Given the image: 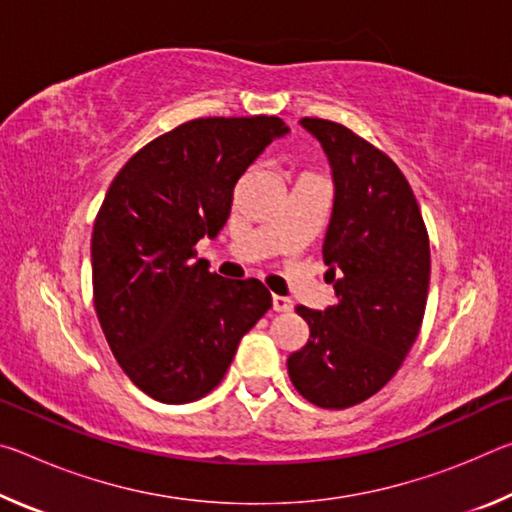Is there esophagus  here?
I'll list each match as a JSON object with an SVG mask.
<instances>
[{"instance_id": "34e87169", "label": "esophagus", "mask_w": 512, "mask_h": 512, "mask_svg": "<svg viewBox=\"0 0 512 512\" xmlns=\"http://www.w3.org/2000/svg\"><path fill=\"white\" fill-rule=\"evenodd\" d=\"M271 305H273V309H275V311H289V309L293 307V302H291L289 298H284V296H275V293H273Z\"/></svg>"}]
</instances>
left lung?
<instances>
[{
    "label": "left lung",
    "instance_id": "8db88e82",
    "mask_svg": "<svg viewBox=\"0 0 512 512\" xmlns=\"http://www.w3.org/2000/svg\"><path fill=\"white\" fill-rule=\"evenodd\" d=\"M300 124L327 153L334 207L323 259L334 305H298L309 339L289 354L296 391L320 409H348L381 391L418 339L431 255L413 189L384 151L336 121Z\"/></svg>",
    "mask_w": 512,
    "mask_h": 512
}]
</instances>
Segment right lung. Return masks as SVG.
Returning <instances> with one entry per match:
<instances>
[{"mask_svg":"<svg viewBox=\"0 0 512 512\" xmlns=\"http://www.w3.org/2000/svg\"><path fill=\"white\" fill-rule=\"evenodd\" d=\"M287 133L268 115L192 119L137 151L108 187L92 230L94 309L121 370L153 400L214 391L271 309L262 282L223 280L194 246L219 235L237 180Z\"/></svg>","mask_w":512,"mask_h":512,"instance_id":"1","label":"right lung"}]
</instances>
